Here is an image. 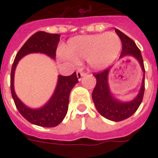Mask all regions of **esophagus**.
Masks as SVG:
<instances>
[{
  "label": "esophagus",
  "mask_w": 158,
  "mask_h": 158,
  "mask_svg": "<svg viewBox=\"0 0 158 158\" xmlns=\"http://www.w3.org/2000/svg\"><path fill=\"white\" fill-rule=\"evenodd\" d=\"M85 74H86L85 72L82 71V70H78V71H77V77H78V79H79V80H81L82 78H83Z\"/></svg>",
  "instance_id": "esophagus-1"
}]
</instances>
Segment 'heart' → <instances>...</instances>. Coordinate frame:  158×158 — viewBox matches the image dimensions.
<instances>
[{
	"label": "heart",
	"instance_id": "b5f03b06",
	"mask_svg": "<svg viewBox=\"0 0 158 158\" xmlns=\"http://www.w3.org/2000/svg\"><path fill=\"white\" fill-rule=\"evenodd\" d=\"M120 49V37L109 32L70 38L63 48V52L69 58L86 59L93 69H102L115 61Z\"/></svg>",
	"mask_w": 158,
	"mask_h": 158
}]
</instances>
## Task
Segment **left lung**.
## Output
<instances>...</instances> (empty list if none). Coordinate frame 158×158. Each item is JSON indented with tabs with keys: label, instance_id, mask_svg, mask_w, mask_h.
Instances as JSON below:
<instances>
[{
	"label": "left lung",
	"instance_id": "1",
	"mask_svg": "<svg viewBox=\"0 0 158 158\" xmlns=\"http://www.w3.org/2000/svg\"><path fill=\"white\" fill-rule=\"evenodd\" d=\"M115 31L117 33V35L120 37L122 43V51L120 57L133 56L139 62L143 72L142 86L138 96L132 102H121L115 100L110 94L108 88L107 75L110 68H107L102 71L94 74L96 78L97 84L92 94V98L97 110L100 113V115L110 120L121 121L130 117L133 114H135L142 102L145 89V69L141 52L136 46L135 42L121 31L118 30L116 28H115Z\"/></svg>",
	"mask_w": 158,
	"mask_h": 158
}]
</instances>
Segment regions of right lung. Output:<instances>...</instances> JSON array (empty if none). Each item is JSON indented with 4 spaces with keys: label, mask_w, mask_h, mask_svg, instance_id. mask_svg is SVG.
Segmentation results:
<instances>
[{
    "label": "right lung",
    "mask_w": 158,
    "mask_h": 158,
    "mask_svg": "<svg viewBox=\"0 0 158 158\" xmlns=\"http://www.w3.org/2000/svg\"><path fill=\"white\" fill-rule=\"evenodd\" d=\"M60 36L57 33H48L43 31L35 33L19 49L11 68V95L19 112L28 121L42 127H55L64 120L68 111L69 94L74 85L79 82L76 72L69 76L60 75L56 89L50 101L43 107L37 110L27 107L16 96L14 89V74L18 61L27 54L41 52L48 55L53 59L56 58V52L60 41Z\"/></svg>",
    "instance_id": "add662e5"
}]
</instances>
